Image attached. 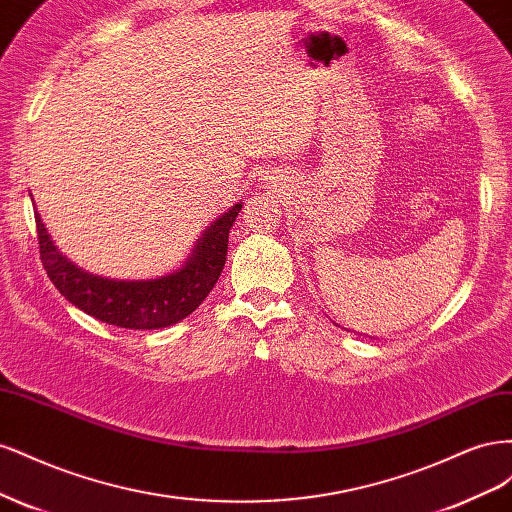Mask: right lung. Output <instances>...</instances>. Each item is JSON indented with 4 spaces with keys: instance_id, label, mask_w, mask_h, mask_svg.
I'll return each instance as SVG.
<instances>
[{
    "instance_id": "add662e5",
    "label": "right lung",
    "mask_w": 512,
    "mask_h": 512,
    "mask_svg": "<svg viewBox=\"0 0 512 512\" xmlns=\"http://www.w3.org/2000/svg\"><path fill=\"white\" fill-rule=\"evenodd\" d=\"M241 207L243 203L232 205L213 220L179 269L151 280H111L76 267L57 250L34 207L40 258L55 288L85 314L121 329H164L190 316L213 290L226 262L228 232Z\"/></svg>"
}]
</instances>
